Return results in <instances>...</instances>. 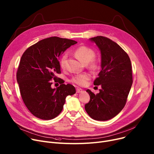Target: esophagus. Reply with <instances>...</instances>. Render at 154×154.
<instances>
[{"label":"esophagus","instance_id":"obj_1","mask_svg":"<svg viewBox=\"0 0 154 154\" xmlns=\"http://www.w3.org/2000/svg\"><path fill=\"white\" fill-rule=\"evenodd\" d=\"M82 91H83V90L81 89V88H76V92H77V93H80V92H82Z\"/></svg>","mask_w":154,"mask_h":154}]
</instances>
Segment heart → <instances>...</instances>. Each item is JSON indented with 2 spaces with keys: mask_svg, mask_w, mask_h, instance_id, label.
I'll return each instance as SVG.
<instances>
[{
  "mask_svg": "<svg viewBox=\"0 0 154 154\" xmlns=\"http://www.w3.org/2000/svg\"><path fill=\"white\" fill-rule=\"evenodd\" d=\"M74 54L80 61H81L84 63H87V67L89 69L95 70L98 68L99 62L95 57V52L92 48L85 45L80 46L75 50ZM67 59V54H63L60 59V66L62 69H64L66 66ZM91 78V75L89 74L83 73V74L73 76L70 81L72 83L79 86H84L87 85Z\"/></svg>",
  "mask_w": 154,
  "mask_h": 154,
  "instance_id": "b5f03b06",
  "label": "heart"
}]
</instances>
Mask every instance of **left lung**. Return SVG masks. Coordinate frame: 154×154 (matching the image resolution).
<instances>
[{
	"mask_svg": "<svg viewBox=\"0 0 154 154\" xmlns=\"http://www.w3.org/2000/svg\"><path fill=\"white\" fill-rule=\"evenodd\" d=\"M100 50L102 70L94 80L101 86L99 94L86 91L90 100L85 109L92 119L105 121L116 116L125 106L133 79L131 59L123 48L111 39L103 36L91 38Z\"/></svg>",
	"mask_w": 154,
	"mask_h": 154,
	"instance_id": "obj_1",
	"label": "left lung"
}]
</instances>
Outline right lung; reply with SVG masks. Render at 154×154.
<instances>
[{"mask_svg": "<svg viewBox=\"0 0 154 154\" xmlns=\"http://www.w3.org/2000/svg\"><path fill=\"white\" fill-rule=\"evenodd\" d=\"M75 40L51 37L30 46L22 54L17 71V81L24 104L36 117L51 120L58 116L63 109L67 95L75 93V87L64 84L57 77L60 74V55ZM60 86L51 87L52 81Z\"/></svg>", "mask_w": 154, "mask_h": 154, "instance_id": "1", "label": "right lung"}]
</instances>
